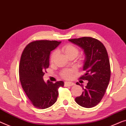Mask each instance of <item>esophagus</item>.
<instances>
[{"mask_svg": "<svg viewBox=\"0 0 126 126\" xmlns=\"http://www.w3.org/2000/svg\"><path fill=\"white\" fill-rule=\"evenodd\" d=\"M74 82H64V85L65 86H72L74 85Z\"/></svg>", "mask_w": 126, "mask_h": 126, "instance_id": "esophagus-1", "label": "esophagus"}]
</instances>
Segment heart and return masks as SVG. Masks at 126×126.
<instances>
[{"label": "heart", "instance_id": "obj_1", "mask_svg": "<svg viewBox=\"0 0 126 126\" xmlns=\"http://www.w3.org/2000/svg\"><path fill=\"white\" fill-rule=\"evenodd\" d=\"M62 51L64 52V54L66 55L67 57H69L70 55H75L77 56L78 55L79 51V49L76 47V46H74V45L68 44L64 46L62 48ZM57 54V51L56 50H54L52 52L50 56V61L52 62L54 61V59ZM75 71V69L74 68H69V69H65L62 72L61 75L63 78L66 79H70L72 76L73 73Z\"/></svg>", "mask_w": 126, "mask_h": 126}]
</instances>
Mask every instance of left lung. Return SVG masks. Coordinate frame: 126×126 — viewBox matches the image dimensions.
<instances>
[{
  "label": "left lung",
  "mask_w": 126,
  "mask_h": 126,
  "mask_svg": "<svg viewBox=\"0 0 126 126\" xmlns=\"http://www.w3.org/2000/svg\"><path fill=\"white\" fill-rule=\"evenodd\" d=\"M69 41L84 50L85 73L80 79L88 81L85 88L82 87L81 95L77 97L75 101L84 108H93L102 99L109 83L111 71L108 52L102 42L92 37L70 39ZM76 84L80 85L78 82Z\"/></svg>",
  "instance_id": "1"
}]
</instances>
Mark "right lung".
Here are the masks:
<instances>
[{
	"label": "right lung",
	"mask_w": 126,
	"mask_h": 126,
	"mask_svg": "<svg viewBox=\"0 0 126 126\" xmlns=\"http://www.w3.org/2000/svg\"><path fill=\"white\" fill-rule=\"evenodd\" d=\"M61 41H35L27 45L22 52L19 64V78L22 89L35 108L44 109L57 100L58 89L64 82L44 81L43 76L49 66L50 52Z\"/></svg>",
	"instance_id": "1"
}]
</instances>
